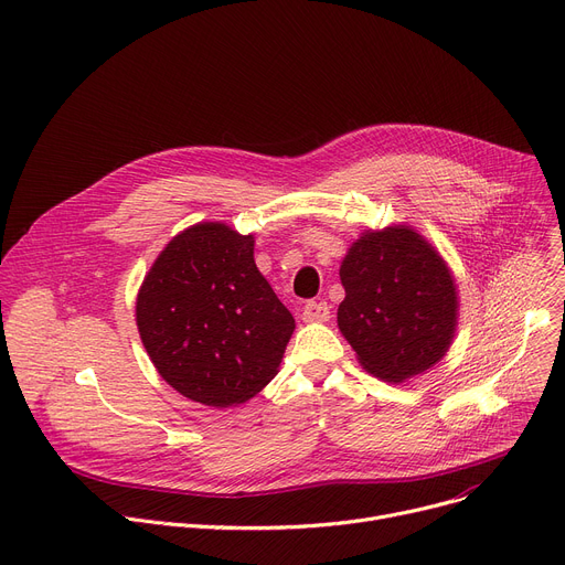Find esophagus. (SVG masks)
<instances>
[{
  "label": "esophagus",
  "mask_w": 565,
  "mask_h": 565,
  "mask_svg": "<svg viewBox=\"0 0 565 565\" xmlns=\"http://www.w3.org/2000/svg\"><path fill=\"white\" fill-rule=\"evenodd\" d=\"M329 316H331V306L327 301H309L301 311L303 322H327Z\"/></svg>",
  "instance_id": "obj_1"
}]
</instances>
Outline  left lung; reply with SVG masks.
<instances>
[{
	"mask_svg": "<svg viewBox=\"0 0 565 565\" xmlns=\"http://www.w3.org/2000/svg\"><path fill=\"white\" fill-rule=\"evenodd\" d=\"M340 279L338 327L367 374L403 383L446 355L457 331V286L415 227L365 230L347 249Z\"/></svg>",
	"mask_w": 565,
	"mask_h": 565,
	"instance_id": "left-lung-1",
	"label": "left lung"
}]
</instances>
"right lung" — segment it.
<instances>
[{"label": "right lung", "mask_w": 565, "mask_h": 565, "mask_svg": "<svg viewBox=\"0 0 565 565\" xmlns=\"http://www.w3.org/2000/svg\"><path fill=\"white\" fill-rule=\"evenodd\" d=\"M139 338L182 396L230 407L279 372L295 318L254 264V236L195 223L160 252L137 292Z\"/></svg>", "instance_id": "right-lung-1"}]
</instances>
